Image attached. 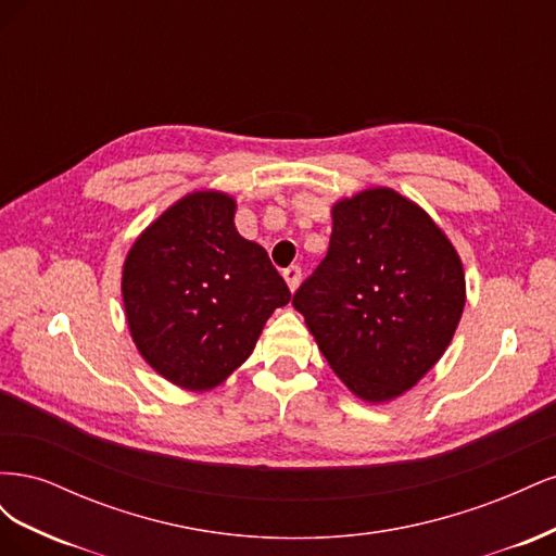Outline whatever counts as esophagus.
I'll use <instances>...</instances> for the list:
<instances>
[{
  "instance_id": "34e87169",
  "label": "esophagus",
  "mask_w": 556,
  "mask_h": 556,
  "mask_svg": "<svg viewBox=\"0 0 556 556\" xmlns=\"http://www.w3.org/2000/svg\"><path fill=\"white\" fill-rule=\"evenodd\" d=\"M282 278H285V282H288V288L294 292L299 288V280H301V266H296V264L288 266L282 271Z\"/></svg>"
}]
</instances>
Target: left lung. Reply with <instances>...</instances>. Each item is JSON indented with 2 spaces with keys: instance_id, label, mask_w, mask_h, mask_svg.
I'll list each match as a JSON object with an SVG mask.
<instances>
[{
  "instance_id": "1",
  "label": "left lung",
  "mask_w": 556,
  "mask_h": 556,
  "mask_svg": "<svg viewBox=\"0 0 556 556\" xmlns=\"http://www.w3.org/2000/svg\"><path fill=\"white\" fill-rule=\"evenodd\" d=\"M327 257L294 292L333 374L364 401H390L441 359L466 304L457 250L390 188L331 211Z\"/></svg>"
}]
</instances>
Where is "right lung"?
I'll return each instance as SVG.
<instances>
[{
    "label": "right lung",
    "mask_w": 556,
    "mask_h": 556,
    "mask_svg": "<svg viewBox=\"0 0 556 556\" xmlns=\"http://www.w3.org/2000/svg\"><path fill=\"white\" fill-rule=\"evenodd\" d=\"M233 213L237 204L223 192L182 197L125 260L131 339L160 376L185 390L220 384L292 299L266 250L233 227Z\"/></svg>",
    "instance_id": "right-lung-1"
}]
</instances>
